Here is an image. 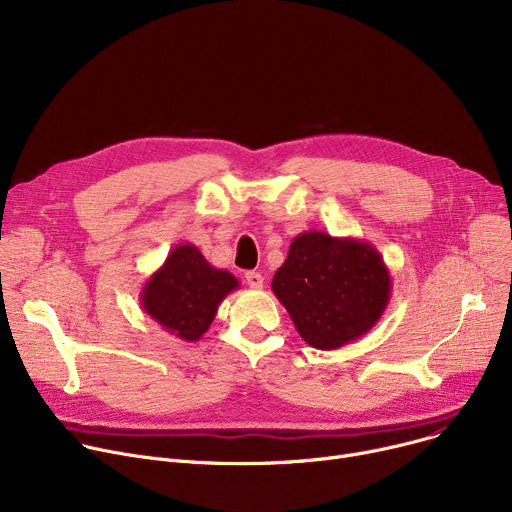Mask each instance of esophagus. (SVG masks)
<instances>
[{"label": "esophagus", "mask_w": 512, "mask_h": 512, "mask_svg": "<svg viewBox=\"0 0 512 512\" xmlns=\"http://www.w3.org/2000/svg\"><path fill=\"white\" fill-rule=\"evenodd\" d=\"M245 280L251 288H261L263 286V276L259 272H247L245 274Z\"/></svg>", "instance_id": "esophagus-1"}]
</instances>
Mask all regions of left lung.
<instances>
[{
	"mask_svg": "<svg viewBox=\"0 0 512 512\" xmlns=\"http://www.w3.org/2000/svg\"><path fill=\"white\" fill-rule=\"evenodd\" d=\"M272 290L309 346L334 351L378 324L392 280L367 240L309 230L290 242Z\"/></svg>",
	"mask_w": 512,
	"mask_h": 512,
	"instance_id": "left-lung-1",
	"label": "left lung"
}]
</instances>
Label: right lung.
Returning <instances> with one entry per match:
<instances>
[{
  "label": "right lung",
  "mask_w": 512,
  "mask_h": 512,
  "mask_svg": "<svg viewBox=\"0 0 512 512\" xmlns=\"http://www.w3.org/2000/svg\"><path fill=\"white\" fill-rule=\"evenodd\" d=\"M236 288L238 280L230 272L213 267L195 245L182 242L143 284L139 301L161 330L195 342L209 330L218 307Z\"/></svg>",
  "instance_id": "obj_1"
}]
</instances>
